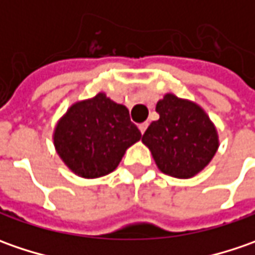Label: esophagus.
I'll use <instances>...</instances> for the list:
<instances>
[{"mask_svg":"<svg viewBox=\"0 0 255 255\" xmlns=\"http://www.w3.org/2000/svg\"><path fill=\"white\" fill-rule=\"evenodd\" d=\"M139 129H140V132H142V134L144 132H146V129H147V123H140L139 125Z\"/></svg>","mask_w":255,"mask_h":255,"instance_id":"obj_1","label":"esophagus"}]
</instances>
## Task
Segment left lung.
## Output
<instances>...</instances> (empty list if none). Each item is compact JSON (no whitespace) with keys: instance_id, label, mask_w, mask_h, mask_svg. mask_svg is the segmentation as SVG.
<instances>
[{"instance_id":"1","label":"left lung","mask_w":255,"mask_h":255,"mask_svg":"<svg viewBox=\"0 0 255 255\" xmlns=\"http://www.w3.org/2000/svg\"><path fill=\"white\" fill-rule=\"evenodd\" d=\"M159 119L150 123L142 142L150 150L159 170L190 179L214 157L220 140L216 125L199 103L166 93L156 103Z\"/></svg>"}]
</instances>
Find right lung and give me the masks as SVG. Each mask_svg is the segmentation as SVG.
Returning a JSON list of instances; mask_svg holds the SVG:
<instances>
[{"label": "right lung", "mask_w": 255, "mask_h": 255, "mask_svg": "<svg viewBox=\"0 0 255 255\" xmlns=\"http://www.w3.org/2000/svg\"><path fill=\"white\" fill-rule=\"evenodd\" d=\"M142 139L125 105L105 92L72 103L56 122L55 150L69 170L84 179L112 173L126 150Z\"/></svg>", "instance_id": "add662e5"}]
</instances>
